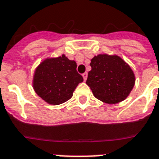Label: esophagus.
Segmentation results:
<instances>
[{
	"label": "esophagus",
	"instance_id": "esophagus-1",
	"mask_svg": "<svg viewBox=\"0 0 159 159\" xmlns=\"http://www.w3.org/2000/svg\"><path fill=\"white\" fill-rule=\"evenodd\" d=\"M82 77H83V79H84V81H86L87 78V72H84V73L82 74Z\"/></svg>",
	"mask_w": 159,
	"mask_h": 159
}]
</instances>
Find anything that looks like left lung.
I'll list each match as a JSON object with an SVG mask.
<instances>
[{"mask_svg":"<svg viewBox=\"0 0 159 159\" xmlns=\"http://www.w3.org/2000/svg\"><path fill=\"white\" fill-rule=\"evenodd\" d=\"M87 84L96 98L116 104L128 97L135 83L130 67L117 55L99 54L91 61Z\"/></svg>","mask_w":159,"mask_h":159,"instance_id":"obj_1","label":"left lung"}]
</instances>
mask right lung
Instances as JSON below:
<instances>
[{"mask_svg":"<svg viewBox=\"0 0 159 159\" xmlns=\"http://www.w3.org/2000/svg\"><path fill=\"white\" fill-rule=\"evenodd\" d=\"M83 77L77 72V63L64 54L47 58L36 68L33 87L39 97L51 105L64 103L72 97V93Z\"/></svg>","mask_w":159,"mask_h":159,"instance_id":"1","label":"right lung"}]
</instances>
